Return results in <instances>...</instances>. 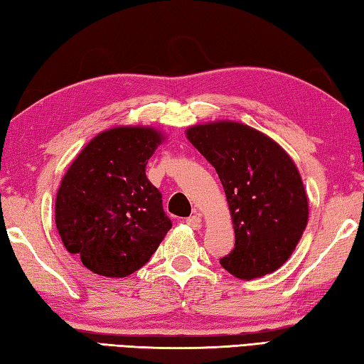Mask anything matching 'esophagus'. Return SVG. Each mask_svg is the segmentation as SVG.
Here are the masks:
<instances>
[{"mask_svg":"<svg viewBox=\"0 0 364 364\" xmlns=\"http://www.w3.org/2000/svg\"><path fill=\"white\" fill-rule=\"evenodd\" d=\"M186 225L193 228V230H200V226H202L200 215H193V217L186 218Z\"/></svg>","mask_w":364,"mask_h":364,"instance_id":"esophagus-1","label":"esophagus"}]
</instances>
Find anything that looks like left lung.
Instances as JSON below:
<instances>
[{"mask_svg":"<svg viewBox=\"0 0 364 364\" xmlns=\"http://www.w3.org/2000/svg\"><path fill=\"white\" fill-rule=\"evenodd\" d=\"M186 136L217 170L230 205L236 242L221 267L239 279L273 273L292 255L308 223L294 160L276 141L239 122L194 125Z\"/></svg>","mask_w":364,"mask_h":364,"instance_id":"8db88e82","label":"left lung"}]
</instances>
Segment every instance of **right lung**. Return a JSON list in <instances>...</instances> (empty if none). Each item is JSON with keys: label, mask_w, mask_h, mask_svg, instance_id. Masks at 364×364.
Returning a JSON list of instances; mask_svg holds the SVG:
<instances>
[{"label": "right lung", "mask_w": 364, "mask_h": 364, "mask_svg": "<svg viewBox=\"0 0 364 364\" xmlns=\"http://www.w3.org/2000/svg\"><path fill=\"white\" fill-rule=\"evenodd\" d=\"M165 136L152 127H117L78 154L56 196L65 249L90 271L125 278L149 262L171 228L146 165Z\"/></svg>", "instance_id": "obj_1"}]
</instances>
